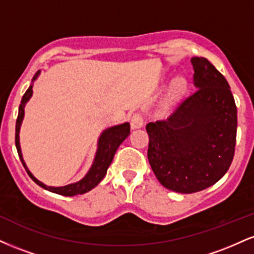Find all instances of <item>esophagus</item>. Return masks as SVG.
<instances>
[{
  "instance_id": "34e87169",
  "label": "esophagus",
  "mask_w": 254,
  "mask_h": 254,
  "mask_svg": "<svg viewBox=\"0 0 254 254\" xmlns=\"http://www.w3.org/2000/svg\"><path fill=\"white\" fill-rule=\"evenodd\" d=\"M130 125H131V129L132 130L141 129V127H143V118H142V116L138 115V113H135V115L131 117Z\"/></svg>"
}]
</instances>
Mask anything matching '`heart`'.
<instances>
[{
  "label": "heart",
  "mask_w": 254,
  "mask_h": 254,
  "mask_svg": "<svg viewBox=\"0 0 254 254\" xmlns=\"http://www.w3.org/2000/svg\"><path fill=\"white\" fill-rule=\"evenodd\" d=\"M185 88L186 83L183 78H177V80H174L171 88L168 89L167 93H166L165 98L162 99L161 104H160V113H161V115L166 116L171 112L174 105H176L177 101L179 100V98L184 94Z\"/></svg>",
  "instance_id": "heart-1"
}]
</instances>
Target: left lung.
Here are the masks:
<instances>
[{
    "instance_id": "8db88e82",
    "label": "left lung",
    "mask_w": 254,
    "mask_h": 254,
    "mask_svg": "<svg viewBox=\"0 0 254 254\" xmlns=\"http://www.w3.org/2000/svg\"><path fill=\"white\" fill-rule=\"evenodd\" d=\"M197 90L166 122L147 124L148 160L168 190L194 193L228 171L237 141V106L224 76L204 57L191 58Z\"/></svg>"
}]
</instances>
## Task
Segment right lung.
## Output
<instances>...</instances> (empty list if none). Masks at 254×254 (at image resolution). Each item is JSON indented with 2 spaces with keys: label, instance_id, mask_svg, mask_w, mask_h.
<instances>
[{
  "label": "right lung",
  "instance_id": "obj_1",
  "mask_svg": "<svg viewBox=\"0 0 254 254\" xmlns=\"http://www.w3.org/2000/svg\"><path fill=\"white\" fill-rule=\"evenodd\" d=\"M39 75L40 70H38L33 78H32L30 87H28V89L26 90L24 97H22L21 104H20L19 107V115H17L15 127V144L17 154H19L20 160H21L22 165H24L28 176H30L32 178V180L36 184H38L40 188L45 189V190L50 192H54V193L62 194V196H76V194H83L86 193V192L93 190V189L104 179V177L106 176L107 168L110 167L118 147L123 143L124 139L130 135V124L129 122H124V123L122 124L112 125V127H106V129L100 133L97 142V151H95L92 166L89 167L88 172L84 174L82 179H80L76 183L68 184V185L65 186H58V188H56V186L45 185V184L40 182V180H38L37 178L32 174V172L28 170L27 165H26L24 160V156H22L21 145H20V129H21L22 121H24L25 117V106L26 104L30 101L32 95H33V83L34 81L39 77Z\"/></svg>",
  "mask_w": 254,
  "mask_h": 254
}]
</instances>
